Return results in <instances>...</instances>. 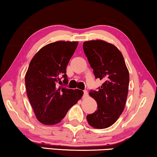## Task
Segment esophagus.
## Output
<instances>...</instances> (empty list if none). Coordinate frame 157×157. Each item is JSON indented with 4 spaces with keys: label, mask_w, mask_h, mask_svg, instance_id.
Instances as JSON below:
<instances>
[{
    "label": "esophagus",
    "mask_w": 157,
    "mask_h": 157,
    "mask_svg": "<svg viewBox=\"0 0 157 157\" xmlns=\"http://www.w3.org/2000/svg\"><path fill=\"white\" fill-rule=\"evenodd\" d=\"M87 96H88V93H87V90H84V95H83V97H84V98H86V97H87Z\"/></svg>",
    "instance_id": "esophagus-1"
}]
</instances>
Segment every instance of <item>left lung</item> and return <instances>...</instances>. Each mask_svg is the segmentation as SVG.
<instances>
[{"instance_id":"8db88e82","label":"left lung","mask_w":157,"mask_h":157,"mask_svg":"<svg viewBox=\"0 0 157 157\" xmlns=\"http://www.w3.org/2000/svg\"><path fill=\"white\" fill-rule=\"evenodd\" d=\"M83 49L96 78L103 81L90 96L97 102V110L88 114L90 126L104 129L111 126L123 112L128 93L129 72L121 52L117 47L101 40L83 43Z\"/></svg>"}]
</instances>
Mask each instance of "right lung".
Here are the masks:
<instances>
[{"mask_svg":"<svg viewBox=\"0 0 157 157\" xmlns=\"http://www.w3.org/2000/svg\"><path fill=\"white\" fill-rule=\"evenodd\" d=\"M78 43L56 41L42 47L29 63L25 75L26 93L37 119L52 125L60 122L83 96L81 90L59 86L67 84V66Z\"/></svg>","mask_w":157,"mask_h":157,"instance_id":"right-lung-1","label":"right lung"}]
</instances>
